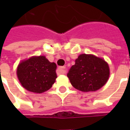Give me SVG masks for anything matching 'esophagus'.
Instances as JSON below:
<instances>
[{
	"mask_svg": "<svg viewBox=\"0 0 130 130\" xmlns=\"http://www.w3.org/2000/svg\"><path fill=\"white\" fill-rule=\"evenodd\" d=\"M57 72L58 74H63L66 72V70L64 67H59L57 69Z\"/></svg>",
	"mask_w": 130,
	"mask_h": 130,
	"instance_id": "1",
	"label": "esophagus"
}]
</instances>
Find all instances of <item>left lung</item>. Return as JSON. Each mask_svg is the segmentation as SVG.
I'll use <instances>...</instances> for the list:
<instances>
[{
  "mask_svg": "<svg viewBox=\"0 0 130 130\" xmlns=\"http://www.w3.org/2000/svg\"><path fill=\"white\" fill-rule=\"evenodd\" d=\"M67 76L71 84L83 92L95 91L106 84L109 77L107 62L93 55L82 54L75 60Z\"/></svg>",
  "mask_w": 130,
  "mask_h": 130,
  "instance_id": "1",
  "label": "left lung"
}]
</instances>
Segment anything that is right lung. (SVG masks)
<instances>
[{
  "label": "right lung",
  "instance_id": "1",
  "mask_svg": "<svg viewBox=\"0 0 130 130\" xmlns=\"http://www.w3.org/2000/svg\"><path fill=\"white\" fill-rule=\"evenodd\" d=\"M55 62L43 56L32 57L24 60L17 68V76L22 86L27 90L42 93L50 89L57 78Z\"/></svg>",
  "mask_w": 130,
  "mask_h": 130
}]
</instances>
